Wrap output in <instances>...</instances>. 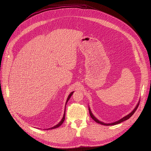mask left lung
I'll use <instances>...</instances> for the list:
<instances>
[{
  "instance_id": "8db88e82",
  "label": "left lung",
  "mask_w": 151,
  "mask_h": 151,
  "mask_svg": "<svg viewBox=\"0 0 151 151\" xmlns=\"http://www.w3.org/2000/svg\"><path fill=\"white\" fill-rule=\"evenodd\" d=\"M139 103H140V102H139V103L137 104V105L136 106V107H135V109L130 114H128V115H127V116H125V117H124V118H122V119H121L120 120H119V121H116V122H113V123H111V124H106V123H104V122H101V121H99L97 119H96L94 116V115L92 114V113H91V111H90V108H89V112H90V116H91V117L93 118V120H94L96 122H97V123H99V124H101V125H116V124H119V123H121V122H123V121H125V120H127L128 119H129L134 114V112H136V111L137 110V109L138 108V106H139Z\"/></svg>"
}]
</instances>
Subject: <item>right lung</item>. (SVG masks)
I'll return each instance as SVG.
<instances>
[{"mask_svg":"<svg viewBox=\"0 0 151 151\" xmlns=\"http://www.w3.org/2000/svg\"><path fill=\"white\" fill-rule=\"evenodd\" d=\"M73 92H72L70 94H69V97H68V99H67V101H66V104H67V103H68V100L70 99V97L72 96V94H73ZM65 111H66V106H65ZM64 111V115H63V118H62V119H61V121L58 124H57L56 125H55L54 127H52V128H48V130L49 129H54V128H58V127H60L63 123V122H64V119H65V112H66V111ZM48 130V129H47Z\"/></svg>","mask_w":151,"mask_h":151,"instance_id":"1","label":"right lung"}]
</instances>
